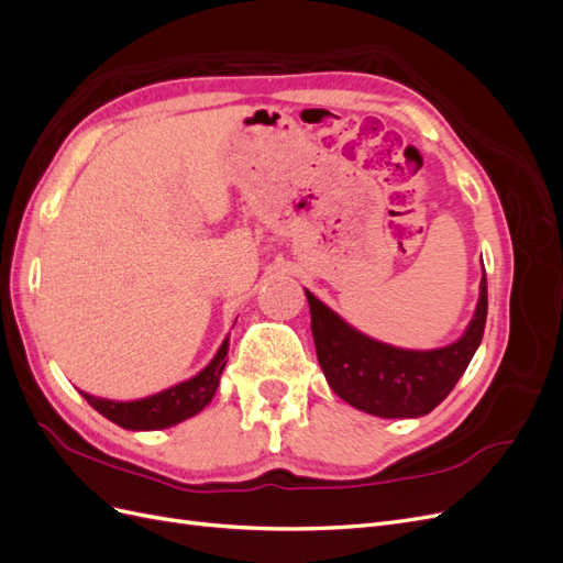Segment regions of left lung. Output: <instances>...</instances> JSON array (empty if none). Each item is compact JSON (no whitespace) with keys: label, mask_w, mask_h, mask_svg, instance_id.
<instances>
[{"label":"left lung","mask_w":563,"mask_h":563,"mask_svg":"<svg viewBox=\"0 0 563 563\" xmlns=\"http://www.w3.org/2000/svg\"><path fill=\"white\" fill-rule=\"evenodd\" d=\"M305 296L317 360L331 389L350 406L378 418H420L444 401L479 347L488 314L484 272L474 317L455 343L439 350H401L352 329L308 288Z\"/></svg>","instance_id":"obj_1"}]
</instances>
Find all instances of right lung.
Instances as JSON below:
<instances>
[{
    "label": "right lung",
    "mask_w": 563,
    "mask_h": 563,
    "mask_svg": "<svg viewBox=\"0 0 563 563\" xmlns=\"http://www.w3.org/2000/svg\"><path fill=\"white\" fill-rule=\"evenodd\" d=\"M228 338L223 345L216 352L211 364L201 368L195 378L178 383L157 395L135 399V401H112V399H98L93 395L81 391V397L87 399L100 416H106L114 424L124 430H164L178 424L187 418L197 416L203 406H207L220 383V373H223L228 364Z\"/></svg>",
    "instance_id": "1"
}]
</instances>
